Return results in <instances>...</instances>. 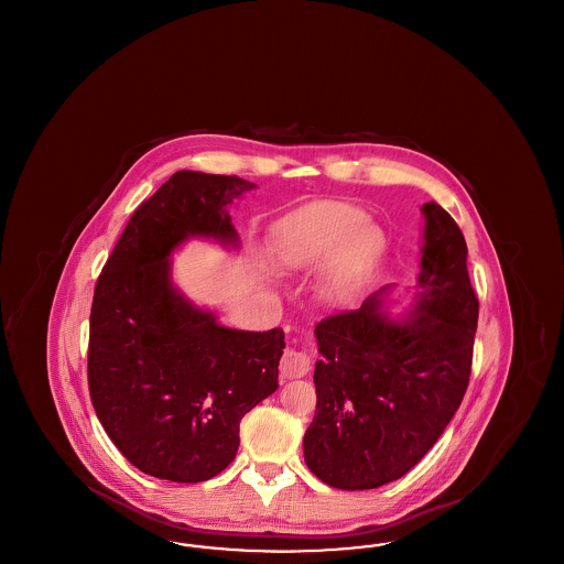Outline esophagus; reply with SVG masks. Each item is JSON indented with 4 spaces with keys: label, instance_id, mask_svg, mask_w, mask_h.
I'll list each match as a JSON object with an SVG mask.
<instances>
[{
    "label": "esophagus",
    "instance_id": "34e87169",
    "mask_svg": "<svg viewBox=\"0 0 564 564\" xmlns=\"http://www.w3.org/2000/svg\"><path fill=\"white\" fill-rule=\"evenodd\" d=\"M311 368V359L304 352H297L294 349H288L281 357V378H302Z\"/></svg>",
    "mask_w": 564,
    "mask_h": 564
}]
</instances>
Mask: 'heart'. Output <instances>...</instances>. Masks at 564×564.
Masks as SVG:
<instances>
[{
	"mask_svg": "<svg viewBox=\"0 0 564 564\" xmlns=\"http://www.w3.org/2000/svg\"><path fill=\"white\" fill-rule=\"evenodd\" d=\"M281 241L288 260L297 267L325 264L343 253L329 283V294L338 300L349 294L382 251L380 230L347 203H323L290 217L281 228Z\"/></svg>",
	"mask_w": 564,
	"mask_h": 564,
	"instance_id": "b5f03b06",
	"label": "heart"
}]
</instances>
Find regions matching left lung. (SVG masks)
Listing matches in <instances>:
<instances>
[{"label":"left lung","mask_w":564,"mask_h":564,"mask_svg":"<svg viewBox=\"0 0 564 564\" xmlns=\"http://www.w3.org/2000/svg\"><path fill=\"white\" fill-rule=\"evenodd\" d=\"M423 214L416 308L389 322L372 295L315 327L323 359L304 460L327 486L368 490L400 480L430 453L467 391L480 311L467 245L437 203Z\"/></svg>","instance_id":"1"}]
</instances>
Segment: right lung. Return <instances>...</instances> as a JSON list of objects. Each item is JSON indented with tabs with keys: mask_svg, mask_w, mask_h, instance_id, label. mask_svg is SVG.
I'll use <instances>...</instances> for the list:
<instances>
[{
	"mask_svg": "<svg viewBox=\"0 0 564 564\" xmlns=\"http://www.w3.org/2000/svg\"><path fill=\"white\" fill-rule=\"evenodd\" d=\"M251 182L177 171L131 215L90 308L88 391L109 440L148 476L196 484L224 471L241 419L279 387L281 327L241 332L194 308L169 279L188 237L235 242L226 205Z\"/></svg>",
	"mask_w": 564,
	"mask_h": 564,
	"instance_id": "1",
	"label": "right lung"
}]
</instances>
